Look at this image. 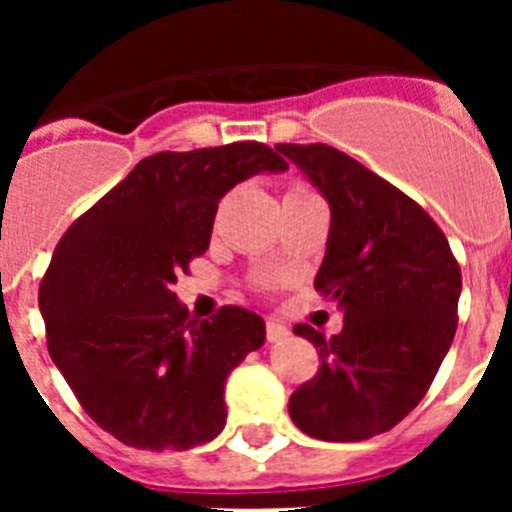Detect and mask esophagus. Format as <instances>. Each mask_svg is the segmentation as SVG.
Wrapping results in <instances>:
<instances>
[{
  "label": "esophagus",
  "mask_w": 512,
  "mask_h": 512,
  "mask_svg": "<svg viewBox=\"0 0 512 512\" xmlns=\"http://www.w3.org/2000/svg\"><path fill=\"white\" fill-rule=\"evenodd\" d=\"M287 336H289L287 325L277 323V320H269V323H266V341L269 343H279V341H284Z\"/></svg>",
  "instance_id": "1"
}]
</instances>
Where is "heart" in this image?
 Segmentation results:
<instances>
[{"mask_svg":"<svg viewBox=\"0 0 512 512\" xmlns=\"http://www.w3.org/2000/svg\"><path fill=\"white\" fill-rule=\"evenodd\" d=\"M287 194H312V192H310V189H307V187H302V184H295V187L289 189ZM274 284H277V282H274V279H261L259 287H261V289H271V287H274Z\"/></svg>","mask_w":512,"mask_h":512,"instance_id":"b5f03b06","label":"heart"}]
</instances>
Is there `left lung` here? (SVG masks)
I'll list each match as a JSON object with an SVG mask.
<instances>
[{
	"label": "left lung",
	"instance_id": "8db88e82",
	"mask_svg": "<svg viewBox=\"0 0 512 512\" xmlns=\"http://www.w3.org/2000/svg\"><path fill=\"white\" fill-rule=\"evenodd\" d=\"M330 205L315 289L343 307V330L312 325L320 369L289 397V415L320 441H366L425 397L456 333L461 269L443 230L408 194L325 143H279Z\"/></svg>",
	"mask_w": 512,
	"mask_h": 512
}]
</instances>
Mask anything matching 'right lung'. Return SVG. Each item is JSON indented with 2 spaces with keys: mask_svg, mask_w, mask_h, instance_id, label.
Instances as JSON below:
<instances>
[{
  "mask_svg": "<svg viewBox=\"0 0 512 512\" xmlns=\"http://www.w3.org/2000/svg\"><path fill=\"white\" fill-rule=\"evenodd\" d=\"M284 169L256 140L153 153L58 241L38 289L48 354L125 446L184 451L225 428V379L264 346V320L235 305L194 320L171 284L210 246L223 194Z\"/></svg>",
  "mask_w": 512,
  "mask_h": 512,
  "instance_id": "add662e5",
  "label": "right lung"
}]
</instances>
